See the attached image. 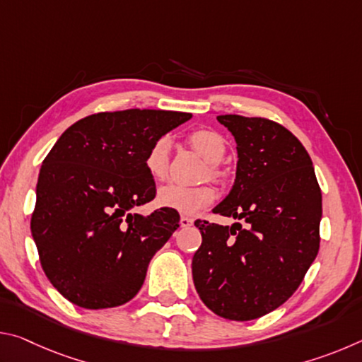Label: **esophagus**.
Returning a JSON list of instances; mask_svg holds the SVG:
<instances>
[{"instance_id": "34e87169", "label": "esophagus", "mask_w": 362, "mask_h": 362, "mask_svg": "<svg viewBox=\"0 0 362 362\" xmlns=\"http://www.w3.org/2000/svg\"><path fill=\"white\" fill-rule=\"evenodd\" d=\"M192 225H193V218L185 217V216L180 217V226H182V228H189V226H192Z\"/></svg>"}]
</instances>
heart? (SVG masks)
<instances>
[{"instance_id":"heart-1","label":"heart","mask_w":362,"mask_h":362,"mask_svg":"<svg viewBox=\"0 0 362 362\" xmlns=\"http://www.w3.org/2000/svg\"><path fill=\"white\" fill-rule=\"evenodd\" d=\"M189 145L203 156L209 164H217L222 161L226 151L225 140L218 132L211 129H199L194 131L189 136ZM169 150L170 140L169 137L158 139L151 148L146 153L145 166L148 174L155 180L164 179L168 173L169 164ZM211 175H216V169H209ZM216 199V192L211 187H183L177 183H169L158 189L156 204L158 207L166 211H173L183 216H194L204 207L211 206Z\"/></svg>"}]
</instances>
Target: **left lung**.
<instances>
[{"label": "left lung", "mask_w": 362, "mask_h": 362, "mask_svg": "<svg viewBox=\"0 0 362 362\" xmlns=\"http://www.w3.org/2000/svg\"><path fill=\"white\" fill-rule=\"evenodd\" d=\"M236 142V179L214 214L231 226L196 220L203 236L192 262L199 298L231 321L276 310L302 283L320 250L322 198L311 158L278 122L217 116Z\"/></svg>", "instance_id": "left-lung-1"}]
</instances>
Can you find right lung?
<instances>
[{"mask_svg":"<svg viewBox=\"0 0 362 362\" xmlns=\"http://www.w3.org/2000/svg\"><path fill=\"white\" fill-rule=\"evenodd\" d=\"M192 118L168 110L97 113L70 126L36 185L32 236L51 284L86 310L124 305L179 228L177 212H134L155 198L145 166L158 139Z\"/></svg>","mask_w":362,"mask_h":362,"instance_id":"add662e5","label":"right lung"}]
</instances>
